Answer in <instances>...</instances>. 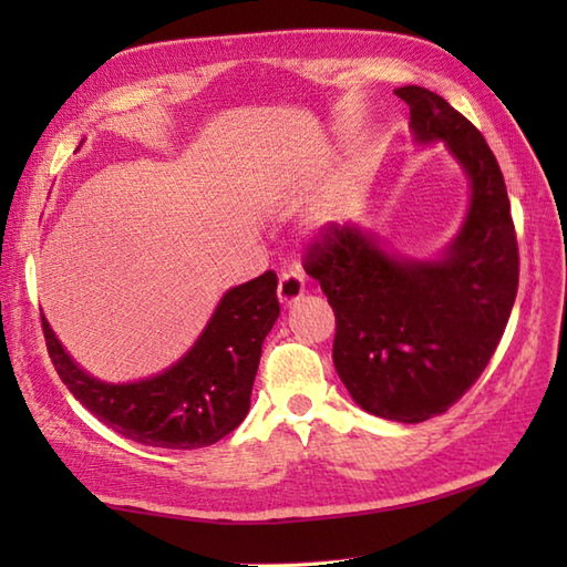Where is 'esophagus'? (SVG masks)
<instances>
[{"label":"esophagus","mask_w":567,"mask_h":567,"mask_svg":"<svg viewBox=\"0 0 567 567\" xmlns=\"http://www.w3.org/2000/svg\"><path fill=\"white\" fill-rule=\"evenodd\" d=\"M277 297H280L282 305H295L305 297V275L297 270H287L280 275V282H277Z\"/></svg>","instance_id":"obj_1"}]
</instances>
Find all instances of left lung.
<instances>
[{"label":"left lung","mask_w":567,"mask_h":567,"mask_svg":"<svg viewBox=\"0 0 567 567\" xmlns=\"http://www.w3.org/2000/svg\"><path fill=\"white\" fill-rule=\"evenodd\" d=\"M409 104L419 143L443 141L470 179V207L439 260H412L353 224H327L305 252L336 315L333 365L365 412L419 424L473 388L495 355L519 287V248L495 153L483 134L416 84Z\"/></svg>","instance_id":"obj_1"}]
</instances>
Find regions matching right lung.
<instances>
[{"label":"right lung","mask_w":567,"mask_h":567,"mask_svg":"<svg viewBox=\"0 0 567 567\" xmlns=\"http://www.w3.org/2000/svg\"><path fill=\"white\" fill-rule=\"evenodd\" d=\"M280 317L277 275L228 290L197 343L173 368L141 382L110 384L75 365L41 317L53 365L65 388L102 424L155 449L195 451L231 433L250 409L265 336Z\"/></svg>","instance_id":"1"}]
</instances>
